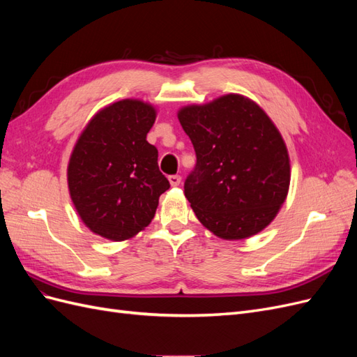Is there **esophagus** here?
<instances>
[{
	"label": "esophagus",
	"instance_id": "esophagus-1",
	"mask_svg": "<svg viewBox=\"0 0 357 357\" xmlns=\"http://www.w3.org/2000/svg\"><path fill=\"white\" fill-rule=\"evenodd\" d=\"M168 180H169V183H171V186H178L180 185V181H181V177L178 176V174H172V176H169L168 177Z\"/></svg>",
	"mask_w": 357,
	"mask_h": 357
}]
</instances>
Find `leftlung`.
<instances>
[{
  "label": "left lung",
  "mask_w": 357,
  "mask_h": 357,
  "mask_svg": "<svg viewBox=\"0 0 357 357\" xmlns=\"http://www.w3.org/2000/svg\"><path fill=\"white\" fill-rule=\"evenodd\" d=\"M178 121L195 149L185 195L198 220L225 240H243L273 222L287 197V149L265 112L229 93L189 105Z\"/></svg>",
  "instance_id": "obj_1"
}]
</instances>
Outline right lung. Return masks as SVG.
<instances>
[{"label":"right lung","mask_w":357,"mask_h":357,"mask_svg":"<svg viewBox=\"0 0 357 357\" xmlns=\"http://www.w3.org/2000/svg\"><path fill=\"white\" fill-rule=\"evenodd\" d=\"M155 119L152 105L117 101L92 117L73 150V204L84 225L104 238L123 241L144 229L169 189L158 149L146 139Z\"/></svg>","instance_id":"right-lung-1"}]
</instances>
